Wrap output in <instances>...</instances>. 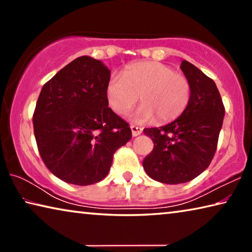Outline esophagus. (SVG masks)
Returning a JSON list of instances; mask_svg holds the SVG:
<instances>
[{
    "label": "esophagus",
    "mask_w": 252,
    "mask_h": 252,
    "mask_svg": "<svg viewBox=\"0 0 252 252\" xmlns=\"http://www.w3.org/2000/svg\"><path fill=\"white\" fill-rule=\"evenodd\" d=\"M131 131H132V135L133 136H138L142 133L143 129L140 126H131Z\"/></svg>",
    "instance_id": "34e87169"
}]
</instances>
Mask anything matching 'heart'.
I'll return each mask as SVG.
<instances>
[{
    "mask_svg": "<svg viewBox=\"0 0 252 252\" xmlns=\"http://www.w3.org/2000/svg\"><path fill=\"white\" fill-rule=\"evenodd\" d=\"M142 105L134 114L138 121L168 123L183 113L190 102L191 84L186 76L159 62H138L127 65L122 75H112L106 84L109 104L126 116L139 100Z\"/></svg>",
    "mask_w": 252,
    "mask_h": 252,
    "instance_id": "1",
    "label": "heart"
}]
</instances>
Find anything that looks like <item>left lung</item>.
Here are the masks:
<instances>
[{
	"instance_id": "left-lung-1",
	"label": "left lung",
	"mask_w": 252,
	"mask_h": 252,
	"mask_svg": "<svg viewBox=\"0 0 252 252\" xmlns=\"http://www.w3.org/2000/svg\"><path fill=\"white\" fill-rule=\"evenodd\" d=\"M180 69L191 84L187 109L173 122L144 129L155 147L143 160L153 180L178 185L206 170L216 153L224 106L216 83L197 66L183 60Z\"/></svg>"
}]
</instances>
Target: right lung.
Segmentation results:
<instances>
[{
  "mask_svg": "<svg viewBox=\"0 0 252 252\" xmlns=\"http://www.w3.org/2000/svg\"><path fill=\"white\" fill-rule=\"evenodd\" d=\"M111 71L100 60L76 58L42 88L33 127L42 160L66 183L89 186L109 173L113 155L132 136L109 108Z\"/></svg>",
  "mask_w": 252,
  "mask_h": 252,
  "instance_id": "right-lung-1",
  "label": "right lung"
}]
</instances>
